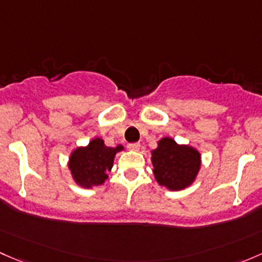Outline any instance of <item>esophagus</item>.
<instances>
[{"label": "esophagus", "mask_w": 262, "mask_h": 262, "mask_svg": "<svg viewBox=\"0 0 262 262\" xmlns=\"http://www.w3.org/2000/svg\"><path fill=\"white\" fill-rule=\"evenodd\" d=\"M127 147H128V149H130V150H135V151H136V150L140 149V144H139V142H132V144H128V145H127Z\"/></svg>", "instance_id": "1"}]
</instances>
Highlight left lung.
Listing matches in <instances>:
<instances>
[{"label": "left lung", "mask_w": 262, "mask_h": 262, "mask_svg": "<svg viewBox=\"0 0 262 262\" xmlns=\"http://www.w3.org/2000/svg\"><path fill=\"white\" fill-rule=\"evenodd\" d=\"M156 182L169 190H182L195 180L201 169V154L189 145H179L164 137L151 151Z\"/></svg>", "instance_id": "obj_1"}]
</instances>
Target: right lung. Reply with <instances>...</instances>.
Returning a JSON list of instances; mask_svg holds the SVG:
<instances>
[{"label":"right lung","mask_w":262,"mask_h":262,"mask_svg":"<svg viewBox=\"0 0 262 262\" xmlns=\"http://www.w3.org/2000/svg\"><path fill=\"white\" fill-rule=\"evenodd\" d=\"M122 150V145L106 146L99 137L92 140L87 146L77 147L71 154L68 163L74 182L83 188L102 185L108 178L107 174L111 171L115 155Z\"/></svg>","instance_id":"1"}]
</instances>
